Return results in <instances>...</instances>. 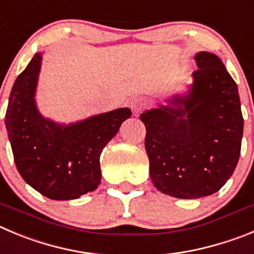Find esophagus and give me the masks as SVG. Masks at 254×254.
<instances>
[{
    "mask_svg": "<svg viewBox=\"0 0 254 254\" xmlns=\"http://www.w3.org/2000/svg\"><path fill=\"white\" fill-rule=\"evenodd\" d=\"M145 106H147V102H145V100L141 99V97H135V99H132L130 101V109H131L134 114L140 113Z\"/></svg>",
    "mask_w": 254,
    "mask_h": 254,
    "instance_id": "obj_1",
    "label": "esophagus"
}]
</instances>
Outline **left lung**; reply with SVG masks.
<instances>
[{"label": "left lung", "instance_id": "obj_1", "mask_svg": "<svg viewBox=\"0 0 254 254\" xmlns=\"http://www.w3.org/2000/svg\"><path fill=\"white\" fill-rule=\"evenodd\" d=\"M197 70L184 93L140 114L155 189L177 198L215 193L232 177L243 136L237 83L221 59L195 56Z\"/></svg>", "mask_w": 254, "mask_h": 254}]
</instances>
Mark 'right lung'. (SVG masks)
<instances>
[{
	"label": "right lung",
	"instance_id": "obj_1",
	"mask_svg": "<svg viewBox=\"0 0 254 254\" xmlns=\"http://www.w3.org/2000/svg\"><path fill=\"white\" fill-rule=\"evenodd\" d=\"M43 53H36L12 86L4 116L17 171L27 185L52 200H73L101 182L100 155L129 107L61 124L40 114L35 95Z\"/></svg>",
	"mask_w": 254,
	"mask_h": 254
}]
</instances>
